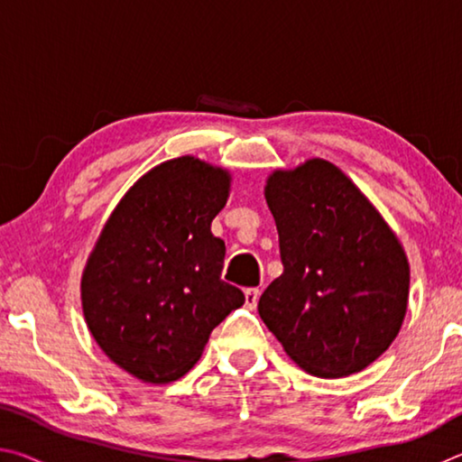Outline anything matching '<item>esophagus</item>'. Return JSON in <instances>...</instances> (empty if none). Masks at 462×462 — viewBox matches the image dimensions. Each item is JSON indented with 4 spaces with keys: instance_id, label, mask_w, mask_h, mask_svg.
I'll return each mask as SVG.
<instances>
[{
    "instance_id": "esophagus-1",
    "label": "esophagus",
    "mask_w": 462,
    "mask_h": 462,
    "mask_svg": "<svg viewBox=\"0 0 462 462\" xmlns=\"http://www.w3.org/2000/svg\"><path fill=\"white\" fill-rule=\"evenodd\" d=\"M259 295H261V291L256 287L245 289V301H246V308L248 310H254L256 308V303H259Z\"/></svg>"
}]
</instances>
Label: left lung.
I'll return each instance as SVG.
<instances>
[{
    "label": "left lung",
    "mask_w": 462,
    "mask_h": 462,
    "mask_svg": "<svg viewBox=\"0 0 462 462\" xmlns=\"http://www.w3.org/2000/svg\"><path fill=\"white\" fill-rule=\"evenodd\" d=\"M283 273L259 314L285 353L316 377H346L400 332L410 267L395 234L332 162L275 171L264 187Z\"/></svg>",
    "instance_id": "left-lung-1"
}]
</instances>
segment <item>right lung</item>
Masks as SVG:
<instances>
[{
  "instance_id": "add662e5",
  "label": "right lung",
  "mask_w": 462,
  "mask_h": 462,
  "mask_svg": "<svg viewBox=\"0 0 462 462\" xmlns=\"http://www.w3.org/2000/svg\"><path fill=\"white\" fill-rule=\"evenodd\" d=\"M230 177L193 156L146 173L114 209L81 281L83 314L112 361L171 383L199 361L209 334L245 303L222 281L226 245L209 226Z\"/></svg>"
}]
</instances>
